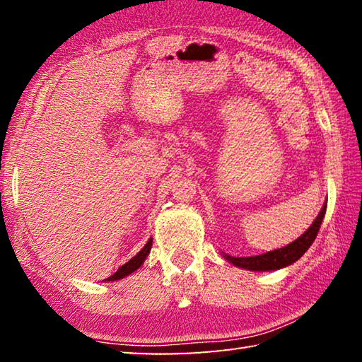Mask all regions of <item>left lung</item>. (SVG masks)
<instances>
[{"mask_svg":"<svg viewBox=\"0 0 362 362\" xmlns=\"http://www.w3.org/2000/svg\"><path fill=\"white\" fill-rule=\"evenodd\" d=\"M326 207L327 203H324L321 212L317 214V217L315 218V222L310 225V228L306 230L302 236H298L296 241L287 244V246L254 257H231L222 252L223 259L233 263L235 267L249 269V272H274V269H281L292 265L293 262H297L300 257L308 250V247L316 240L317 231H320V226L322 223L324 214H326Z\"/></svg>","mask_w":362,"mask_h":362,"instance_id":"1","label":"left lung"}]
</instances>
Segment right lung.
I'll return each mask as SVG.
<instances>
[{"label": "right lung", "mask_w": 362, "mask_h": 362, "mask_svg": "<svg viewBox=\"0 0 362 362\" xmlns=\"http://www.w3.org/2000/svg\"><path fill=\"white\" fill-rule=\"evenodd\" d=\"M151 243H153V240L150 238V240L146 241L145 246L139 250L137 255H134L129 262H126L124 265H121V267L118 268V272H116L115 274H112V276H110V278H107L105 281H118V279H122V278L129 276V274L136 272L137 268L142 267V263L145 262V259H146V257H148L150 250H151V246H153Z\"/></svg>", "instance_id": "right-lung-1"}]
</instances>
